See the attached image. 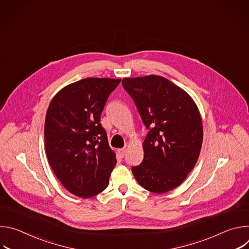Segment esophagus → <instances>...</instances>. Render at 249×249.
<instances>
[{
  "instance_id": "obj_1",
  "label": "esophagus",
  "mask_w": 249,
  "mask_h": 249,
  "mask_svg": "<svg viewBox=\"0 0 249 249\" xmlns=\"http://www.w3.org/2000/svg\"><path fill=\"white\" fill-rule=\"evenodd\" d=\"M117 152H118V155L121 157V158H123L124 156H125V153H126V150L123 148V149H118L117 150Z\"/></svg>"
}]
</instances>
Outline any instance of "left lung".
<instances>
[{"mask_svg":"<svg viewBox=\"0 0 249 249\" xmlns=\"http://www.w3.org/2000/svg\"><path fill=\"white\" fill-rule=\"evenodd\" d=\"M122 85L150 130L143 143L144 160L132 172L148 191L168 192L185 180L199 158V109L185 90L160 76L124 78Z\"/></svg>","mask_w":249,"mask_h":249,"instance_id":"left-lung-1","label":"left lung"}]
</instances>
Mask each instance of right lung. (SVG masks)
I'll use <instances>...</instances> for the list:
<instances>
[{"label": "right lung", "mask_w": 249, "mask_h": 249, "mask_svg": "<svg viewBox=\"0 0 249 249\" xmlns=\"http://www.w3.org/2000/svg\"><path fill=\"white\" fill-rule=\"evenodd\" d=\"M120 82L83 79L59 90L49 104L44 125L46 156L62 185L78 197L90 198L108 186L116 155L100 115Z\"/></svg>", "instance_id": "right-lung-1"}]
</instances>
